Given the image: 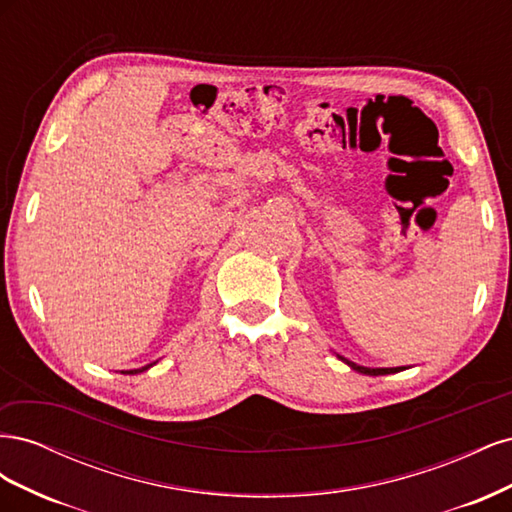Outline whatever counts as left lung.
<instances>
[{"label": "left lung", "mask_w": 512, "mask_h": 512, "mask_svg": "<svg viewBox=\"0 0 512 512\" xmlns=\"http://www.w3.org/2000/svg\"><path fill=\"white\" fill-rule=\"evenodd\" d=\"M339 359H342V356H339ZM342 361H346V359H342ZM352 369H356V371H361V374H365V376H384V374H395V371H399L401 367H391V369H371V367H363V365H356V363H352V361H346Z\"/></svg>", "instance_id": "8db88e82"}]
</instances>
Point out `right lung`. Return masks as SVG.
<instances>
[{
    "mask_svg": "<svg viewBox=\"0 0 512 512\" xmlns=\"http://www.w3.org/2000/svg\"><path fill=\"white\" fill-rule=\"evenodd\" d=\"M149 367V365H147ZM147 367H143V369H147ZM128 374H136V369L134 371H128Z\"/></svg>",
    "mask_w": 512,
    "mask_h": 512,
    "instance_id": "1",
    "label": "right lung"
}]
</instances>
